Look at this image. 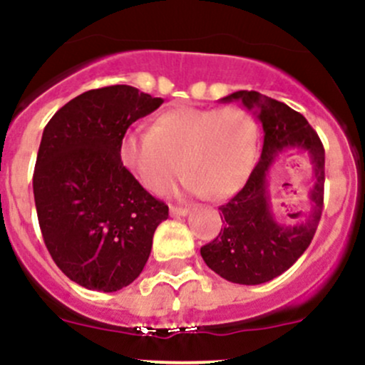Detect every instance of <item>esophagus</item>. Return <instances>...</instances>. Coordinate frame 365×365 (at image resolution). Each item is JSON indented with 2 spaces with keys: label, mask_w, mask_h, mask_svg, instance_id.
<instances>
[{
  "label": "esophagus",
  "mask_w": 365,
  "mask_h": 365,
  "mask_svg": "<svg viewBox=\"0 0 365 365\" xmlns=\"http://www.w3.org/2000/svg\"><path fill=\"white\" fill-rule=\"evenodd\" d=\"M170 213H171V216H187L189 215V210H187V207H180V206H170Z\"/></svg>",
  "instance_id": "34e87169"
}]
</instances>
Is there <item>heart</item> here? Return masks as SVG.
<instances>
[{"label":"heart","mask_w":365,"mask_h":365,"mask_svg":"<svg viewBox=\"0 0 365 365\" xmlns=\"http://www.w3.org/2000/svg\"><path fill=\"white\" fill-rule=\"evenodd\" d=\"M258 126L241 107L163 110L150 130H131L119 145L123 166L147 190L163 192L182 168L183 189L215 197L237 192L253 168Z\"/></svg>","instance_id":"heart-1"}]
</instances>
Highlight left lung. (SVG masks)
Segmentation results:
<instances>
[{"mask_svg":"<svg viewBox=\"0 0 365 365\" xmlns=\"http://www.w3.org/2000/svg\"><path fill=\"white\" fill-rule=\"evenodd\" d=\"M222 102H241L253 112L263 128V149L242 190L220 206L225 222L216 239L201 247V256L220 277L256 286L284 274L314 239L324 204V147L307 119L286 103L246 90ZM291 150L309 155L316 183L309 195L311 211L306 220L287 226L273 213L267 173L274 159Z\"/></svg>","mask_w":365,"mask_h":365,"instance_id":"8db88e82","label":"left lung"}]
</instances>
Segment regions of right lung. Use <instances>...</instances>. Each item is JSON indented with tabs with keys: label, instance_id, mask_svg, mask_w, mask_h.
I'll list each match as a JSON object with an SVG mask.
<instances>
[{
	"label": "right lung",
	"instance_id": "right-lung-1",
	"mask_svg": "<svg viewBox=\"0 0 365 365\" xmlns=\"http://www.w3.org/2000/svg\"><path fill=\"white\" fill-rule=\"evenodd\" d=\"M164 102L128 85L72 98L46 124L33 189L57 267L86 289L114 293L142 274L168 206L123 166L128 128Z\"/></svg>",
	"mask_w": 365,
	"mask_h": 365
}]
</instances>
